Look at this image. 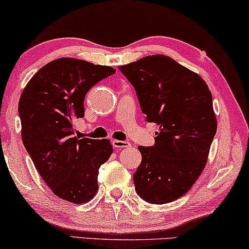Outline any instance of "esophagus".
Listing matches in <instances>:
<instances>
[{"mask_svg": "<svg viewBox=\"0 0 249 249\" xmlns=\"http://www.w3.org/2000/svg\"><path fill=\"white\" fill-rule=\"evenodd\" d=\"M111 144H113L114 148L121 149V148H128L131 145V143L127 141H120V140H113L111 141Z\"/></svg>", "mask_w": 249, "mask_h": 249, "instance_id": "obj_1", "label": "esophagus"}]
</instances>
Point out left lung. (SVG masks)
<instances>
[{"label": "left lung", "instance_id": "obj_1", "mask_svg": "<svg viewBox=\"0 0 249 249\" xmlns=\"http://www.w3.org/2000/svg\"><path fill=\"white\" fill-rule=\"evenodd\" d=\"M134 87L145 121L159 125L155 145L139 146L135 191L163 204L186 194L204 169L216 132L212 94L203 79L164 55L120 68Z\"/></svg>", "mask_w": 249, "mask_h": 249}]
</instances>
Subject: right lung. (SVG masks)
I'll return each mask as SVG.
<instances>
[{"label": "right lung", "instance_id": "add662e5", "mask_svg": "<svg viewBox=\"0 0 249 249\" xmlns=\"http://www.w3.org/2000/svg\"><path fill=\"white\" fill-rule=\"evenodd\" d=\"M115 72L110 66L58 58L43 66L20 97L24 148L53 193L69 202L93 197L99 168L113 153L106 139L76 138L72 123L85 116L87 92Z\"/></svg>", "mask_w": 249, "mask_h": 249}]
</instances>
